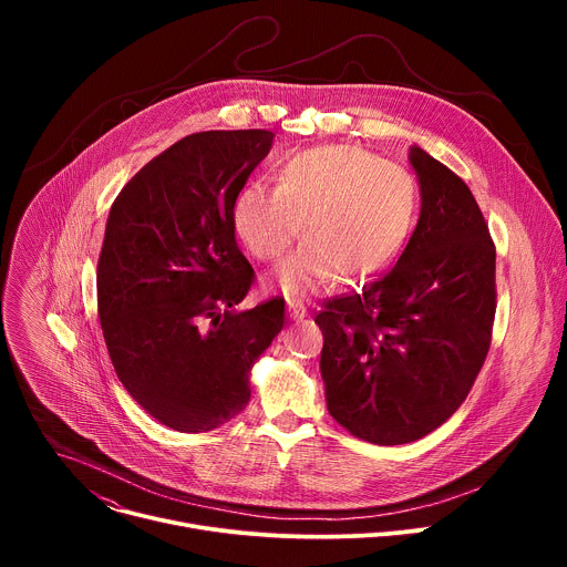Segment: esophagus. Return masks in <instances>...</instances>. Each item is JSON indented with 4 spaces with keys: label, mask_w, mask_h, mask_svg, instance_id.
Instances as JSON below:
<instances>
[{
    "label": "esophagus",
    "mask_w": 567,
    "mask_h": 567,
    "mask_svg": "<svg viewBox=\"0 0 567 567\" xmlns=\"http://www.w3.org/2000/svg\"><path fill=\"white\" fill-rule=\"evenodd\" d=\"M287 307H289V318L293 320H300L307 316V305L298 298H287Z\"/></svg>",
    "instance_id": "1"
}]
</instances>
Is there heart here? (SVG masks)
Instances as JSON below:
<instances>
[{
	"label": "heart",
	"instance_id": "heart-1",
	"mask_svg": "<svg viewBox=\"0 0 567 567\" xmlns=\"http://www.w3.org/2000/svg\"><path fill=\"white\" fill-rule=\"evenodd\" d=\"M230 228L247 251L278 260L300 235L298 251L274 274L285 293L343 280H368L396 260L417 217V186L409 171L357 145H313L285 154L274 188L239 186Z\"/></svg>",
	"mask_w": 567,
	"mask_h": 567
}]
</instances>
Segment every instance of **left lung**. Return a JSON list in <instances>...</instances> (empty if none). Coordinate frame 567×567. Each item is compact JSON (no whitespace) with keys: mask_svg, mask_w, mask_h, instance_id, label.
Segmentation results:
<instances>
[{"mask_svg":"<svg viewBox=\"0 0 567 567\" xmlns=\"http://www.w3.org/2000/svg\"><path fill=\"white\" fill-rule=\"evenodd\" d=\"M417 226L396 265L316 313L330 415L354 437L394 446L442 426L487 359L496 247L468 186L411 147Z\"/></svg>","mask_w":567,"mask_h":567,"instance_id":"1","label":"left lung"}]
</instances>
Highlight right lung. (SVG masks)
Returning <instances> with one entry per match:
<instances>
[{
  "mask_svg": "<svg viewBox=\"0 0 567 567\" xmlns=\"http://www.w3.org/2000/svg\"><path fill=\"white\" fill-rule=\"evenodd\" d=\"M269 130L190 134L154 156L112 204L99 258V318L138 406L182 433L245 411L249 374L285 328V300L235 305L256 271L230 228V199L271 150Z\"/></svg>",
  "mask_w": 567,
  "mask_h": 567,
  "instance_id": "obj_1",
  "label": "right lung"
}]
</instances>
